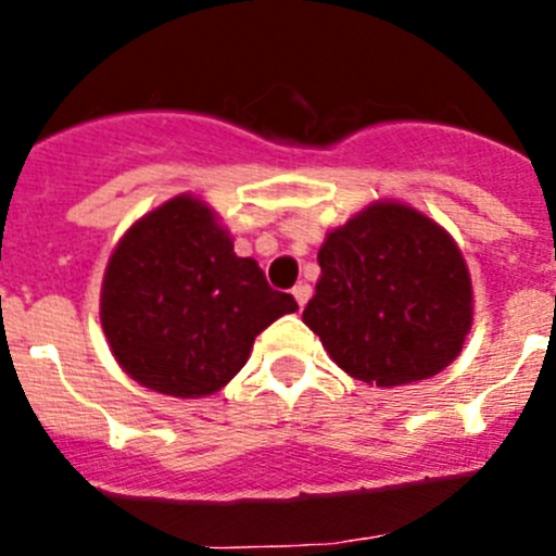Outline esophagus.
Wrapping results in <instances>:
<instances>
[{
    "mask_svg": "<svg viewBox=\"0 0 556 556\" xmlns=\"http://www.w3.org/2000/svg\"><path fill=\"white\" fill-rule=\"evenodd\" d=\"M292 294H294V301H298V306H306L308 303V298H312V287H308V283H298V287L292 289Z\"/></svg>",
    "mask_w": 556,
    "mask_h": 556,
    "instance_id": "obj_1",
    "label": "esophagus"
}]
</instances>
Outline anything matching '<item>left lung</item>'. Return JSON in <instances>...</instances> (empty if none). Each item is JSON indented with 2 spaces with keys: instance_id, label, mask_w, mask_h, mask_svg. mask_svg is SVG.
<instances>
[{
  "instance_id": "8db88e82",
  "label": "left lung",
  "mask_w": 556,
  "mask_h": 556,
  "mask_svg": "<svg viewBox=\"0 0 556 556\" xmlns=\"http://www.w3.org/2000/svg\"><path fill=\"white\" fill-rule=\"evenodd\" d=\"M303 323L348 376L376 387L448 367L473 323L459 248L420 211L376 203L328 233Z\"/></svg>"
}]
</instances>
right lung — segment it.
Listing matches in <instances>:
<instances>
[{"mask_svg": "<svg viewBox=\"0 0 556 556\" xmlns=\"http://www.w3.org/2000/svg\"><path fill=\"white\" fill-rule=\"evenodd\" d=\"M292 312V294L239 258L214 211L186 194L122 236L100 301L108 345L127 376L175 397L228 384L255 337Z\"/></svg>", "mask_w": 556, "mask_h": 556, "instance_id": "right-lung-1", "label": "right lung"}]
</instances>
